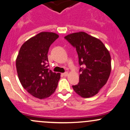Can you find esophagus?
<instances>
[{"instance_id": "obj_1", "label": "esophagus", "mask_w": 130, "mask_h": 130, "mask_svg": "<svg viewBox=\"0 0 130 130\" xmlns=\"http://www.w3.org/2000/svg\"><path fill=\"white\" fill-rule=\"evenodd\" d=\"M68 75H69V73H68V72H65V73H63V75L65 76H67Z\"/></svg>"}]
</instances>
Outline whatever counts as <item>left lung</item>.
Listing matches in <instances>:
<instances>
[{
    "instance_id": "1",
    "label": "left lung",
    "mask_w": 130,
    "mask_h": 130,
    "mask_svg": "<svg viewBox=\"0 0 130 130\" xmlns=\"http://www.w3.org/2000/svg\"><path fill=\"white\" fill-rule=\"evenodd\" d=\"M76 48L81 74L73 90L83 98L96 95L106 84L111 73V56L103 42L84 32L65 37Z\"/></svg>"
}]
</instances>
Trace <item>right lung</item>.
I'll return each mask as SVG.
<instances>
[{"instance_id": "1", "label": "right lung", "mask_w": 130, "mask_h": 130, "mask_svg": "<svg viewBox=\"0 0 130 130\" xmlns=\"http://www.w3.org/2000/svg\"><path fill=\"white\" fill-rule=\"evenodd\" d=\"M54 32H42L21 46L16 58V69L22 85L34 97L43 99L55 91L60 73L48 69L49 47L58 38Z\"/></svg>"}]
</instances>
